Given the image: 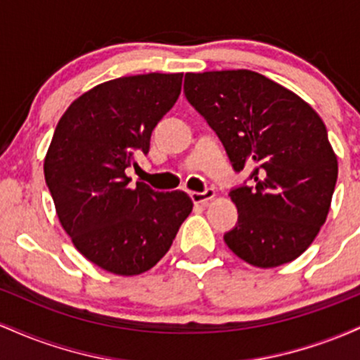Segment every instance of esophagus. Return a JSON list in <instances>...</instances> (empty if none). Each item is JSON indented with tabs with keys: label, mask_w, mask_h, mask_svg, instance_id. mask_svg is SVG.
<instances>
[{
	"label": "esophagus",
	"mask_w": 360,
	"mask_h": 360,
	"mask_svg": "<svg viewBox=\"0 0 360 360\" xmlns=\"http://www.w3.org/2000/svg\"><path fill=\"white\" fill-rule=\"evenodd\" d=\"M189 196H191V200H193L194 205H203V206H206V205L210 203V201L214 200L217 193H214L213 189H206L205 193H196V191L189 193Z\"/></svg>",
	"instance_id": "obj_1"
}]
</instances>
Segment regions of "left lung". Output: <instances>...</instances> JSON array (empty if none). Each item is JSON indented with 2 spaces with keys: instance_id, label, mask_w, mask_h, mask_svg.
Listing matches in <instances>:
<instances>
[{
  "instance_id": "1",
  "label": "left lung",
  "mask_w": 360,
  "mask_h": 360,
  "mask_svg": "<svg viewBox=\"0 0 360 360\" xmlns=\"http://www.w3.org/2000/svg\"><path fill=\"white\" fill-rule=\"evenodd\" d=\"M184 94L235 171L254 167V188L229 194L238 210V225L225 233L229 249L262 269L298 259L325 223L337 183L323 120L298 94L247 69L188 72Z\"/></svg>"
}]
</instances>
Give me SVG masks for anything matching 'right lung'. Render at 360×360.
I'll list each match as a JSON object with an SVG mask.
<instances>
[{
    "label": "right lung",
    "instance_id": "obj_1",
    "mask_svg": "<svg viewBox=\"0 0 360 360\" xmlns=\"http://www.w3.org/2000/svg\"><path fill=\"white\" fill-rule=\"evenodd\" d=\"M183 72L139 74L86 91L57 123L44 160L62 229L101 269L137 276L171 249L193 210L184 191L130 188L125 169L181 93Z\"/></svg>",
    "mask_w": 360,
    "mask_h": 360
}]
</instances>
